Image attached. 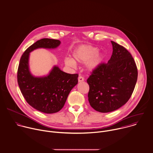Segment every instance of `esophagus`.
Instances as JSON below:
<instances>
[{
    "label": "esophagus",
    "mask_w": 153,
    "mask_h": 153,
    "mask_svg": "<svg viewBox=\"0 0 153 153\" xmlns=\"http://www.w3.org/2000/svg\"><path fill=\"white\" fill-rule=\"evenodd\" d=\"M85 80V79H84V77H82V76H80L79 77V78H78V81H79V82H83Z\"/></svg>",
    "instance_id": "obj_1"
}]
</instances>
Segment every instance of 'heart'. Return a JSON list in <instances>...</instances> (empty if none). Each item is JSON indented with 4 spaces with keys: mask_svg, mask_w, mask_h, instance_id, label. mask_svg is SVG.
Masks as SVG:
<instances>
[{
    "mask_svg": "<svg viewBox=\"0 0 153 153\" xmlns=\"http://www.w3.org/2000/svg\"><path fill=\"white\" fill-rule=\"evenodd\" d=\"M98 52V49L96 47L91 45H82L73 51V59L67 57L65 58L64 62L69 67H74L76 62L86 64L88 62V68L94 70L101 64L104 59L103 55Z\"/></svg>",
    "mask_w": 153,
    "mask_h": 153,
    "instance_id": "heart-1",
    "label": "heart"
}]
</instances>
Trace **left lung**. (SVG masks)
<instances>
[{
  "label": "left lung",
  "mask_w": 153,
  "mask_h": 153,
  "mask_svg": "<svg viewBox=\"0 0 153 153\" xmlns=\"http://www.w3.org/2000/svg\"><path fill=\"white\" fill-rule=\"evenodd\" d=\"M113 53L107 64L101 63L87 80L91 106L101 113L116 110L131 98L138 78V70L130 52L111 41Z\"/></svg>",
  "instance_id": "8db88e82"
}]
</instances>
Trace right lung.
I'll return each mask as SVG.
<instances>
[{"label": "right lung", "instance_id": "add662e5", "mask_svg": "<svg viewBox=\"0 0 153 153\" xmlns=\"http://www.w3.org/2000/svg\"><path fill=\"white\" fill-rule=\"evenodd\" d=\"M59 40L42 39L28 48L22 54L18 68L17 81L27 103L44 113L58 112L64 107L71 89L78 83V74H68L55 65L46 76L35 77L29 69L30 53L38 48L55 49Z\"/></svg>", "mask_w": 153, "mask_h": 153}]
</instances>
